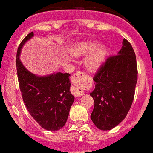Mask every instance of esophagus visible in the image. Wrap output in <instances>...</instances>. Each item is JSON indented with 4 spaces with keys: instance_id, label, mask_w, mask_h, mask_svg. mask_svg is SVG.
<instances>
[{
    "instance_id": "1",
    "label": "esophagus",
    "mask_w": 153,
    "mask_h": 153,
    "mask_svg": "<svg viewBox=\"0 0 153 153\" xmlns=\"http://www.w3.org/2000/svg\"><path fill=\"white\" fill-rule=\"evenodd\" d=\"M86 77L87 75L83 71L75 72L72 77V82L75 85L71 88V93L76 97H80L84 94V91L80 88V86L83 85L84 80L86 78Z\"/></svg>"
}]
</instances>
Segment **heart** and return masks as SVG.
<instances>
[{"instance_id": "heart-1", "label": "heart", "mask_w": 153, "mask_h": 153, "mask_svg": "<svg viewBox=\"0 0 153 153\" xmlns=\"http://www.w3.org/2000/svg\"><path fill=\"white\" fill-rule=\"evenodd\" d=\"M87 56L85 65L86 68L91 71H97L105 60L107 51L98 43L91 41H83L76 43L71 49V54L75 56Z\"/></svg>"}]
</instances>
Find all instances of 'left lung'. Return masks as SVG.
<instances>
[{"label": "left lung", "instance_id": "1", "mask_svg": "<svg viewBox=\"0 0 153 153\" xmlns=\"http://www.w3.org/2000/svg\"><path fill=\"white\" fill-rule=\"evenodd\" d=\"M117 56H110L93 80L90 95L94 106L91 119L99 130H110L124 120L131 107L137 82V64L131 44L123 39Z\"/></svg>", "mask_w": 153, "mask_h": 153}]
</instances>
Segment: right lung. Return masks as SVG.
<instances>
[{
    "instance_id": "add662e5",
    "label": "right lung",
    "mask_w": 153,
    "mask_h": 153,
    "mask_svg": "<svg viewBox=\"0 0 153 153\" xmlns=\"http://www.w3.org/2000/svg\"><path fill=\"white\" fill-rule=\"evenodd\" d=\"M33 35V32L29 33L17 49L16 65L19 86L30 115L43 129L56 131L66 123L75 100L70 92V74L56 72L38 76L24 67L20 59V52Z\"/></svg>"
}]
</instances>
